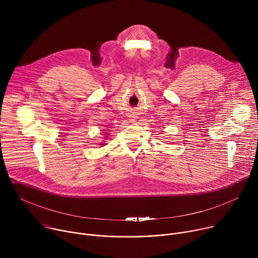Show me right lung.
I'll use <instances>...</instances> for the list:
<instances>
[{"label": "right lung", "mask_w": 258, "mask_h": 258, "mask_svg": "<svg viewBox=\"0 0 258 258\" xmlns=\"http://www.w3.org/2000/svg\"><path fill=\"white\" fill-rule=\"evenodd\" d=\"M106 134H108V133H106ZM106 137H107V136H106ZM105 139H107V138H105ZM100 145H101V146H103V145H105V144H104V143H102V144H100Z\"/></svg>", "instance_id": "obj_1"}]
</instances>
